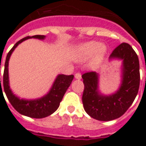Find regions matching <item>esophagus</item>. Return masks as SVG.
<instances>
[{"label":"esophagus","instance_id":"esophagus-1","mask_svg":"<svg viewBox=\"0 0 146 146\" xmlns=\"http://www.w3.org/2000/svg\"><path fill=\"white\" fill-rule=\"evenodd\" d=\"M75 78L77 80H80L81 79V74L80 73H76V74H75Z\"/></svg>","mask_w":146,"mask_h":146}]
</instances>
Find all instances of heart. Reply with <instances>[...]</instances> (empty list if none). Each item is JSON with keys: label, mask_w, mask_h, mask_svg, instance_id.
<instances>
[{"label": "heart", "mask_w": 146, "mask_h": 146, "mask_svg": "<svg viewBox=\"0 0 146 146\" xmlns=\"http://www.w3.org/2000/svg\"><path fill=\"white\" fill-rule=\"evenodd\" d=\"M106 51V48L103 44L96 41H91L85 43L78 47L76 50V56L78 58L84 60L86 58L92 57L95 53V62L99 63L104 57V54Z\"/></svg>", "instance_id": "b5f03b06"}]
</instances>
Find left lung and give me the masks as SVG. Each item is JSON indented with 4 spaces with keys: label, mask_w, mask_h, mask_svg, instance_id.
<instances>
[{
    "label": "left lung",
    "mask_w": 146,
    "mask_h": 146,
    "mask_svg": "<svg viewBox=\"0 0 146 146\" xmlns=\"http://www.w3.org/2000/svg\"><path fill=\"white\" fill-rule=\"evenodd\" d=\"M122 60L121 83L118 90L111 95L99 91V74L89 72L82 75L84 90L82 102L86 113L101 121L117 119L124 114L137 96L140 84L139 61L131 46L122 43L116 47L110 60Z\"/></svg>",
    "instance_id": "left-lung-1"
}]
</instances>
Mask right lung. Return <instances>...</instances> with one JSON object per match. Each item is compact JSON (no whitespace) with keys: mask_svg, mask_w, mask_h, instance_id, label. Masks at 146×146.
<instances>
[{"mask_svg":"<svg viewBox=\"0 0 146 146\" xmlns=\"http://www.w3.org/2000/svg\"><path fill=\"white\" fill-rule=\"evenodd\" d=\"M46 36L44 35H35L33 36H26L19 41H18L13 46L10 51L8 52L6 57L5 64V70L3 76V86L5 95L10 102L11 106L15 108L17 112L24 116L32 117V118H44L50 116L54 113L59 106L62 99L63 98L65 93L70 87L73 81V75H64L58 74L54 80L53 84L51 86L49 92L43 97L36 99H25L20 98L12 92L9 86V76H8V62L10 59L12 52L14 51L17 46L22 42L30 38L44 40ZM1 65V64H0ZM0 91L2 92L0 77ZM3 94V92H2Z\"/></svg>","mask_w":146,"mask_h":146,"instance_id":"right-lung-1","label":"right lung"}]
</instances>
